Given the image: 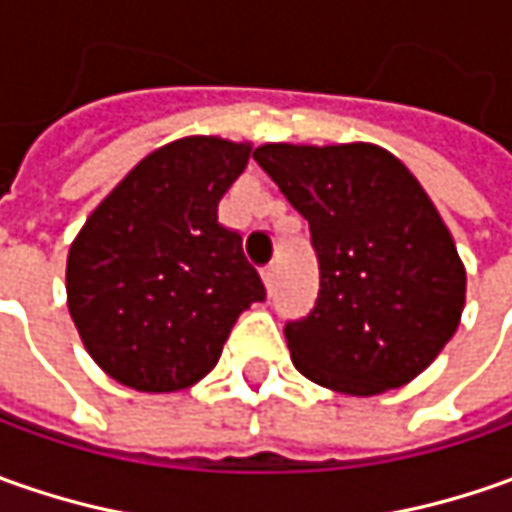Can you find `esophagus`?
<instances>
[{
	"label": "esophagus",
	"mask_w": 512,
	"mask_h": 512,
	"mask_svg": "<svg viewBox=\"0 0 512 512\" xmlns=\"http://www.w3.org/2000/svg\"><path fill=\"white\" fill-rule=\"evenodd\" d=\"M262 279H265L267 290H273V287H276V279H279V265H267L265 270H262Z\"/></svg>",
	"instance_id": "esophagus-1"
}]
</instances>
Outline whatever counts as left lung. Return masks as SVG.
<instances>
[{
    "mask_svg": "<svg viewBox=\"0 0 512 512\" xmlns=\"http://www.w3.org/2000/svg\"><path fill=\"white\" fill-rule=\"evenodd\" d=\"M253 159L310 225L319 299L285 339L296 370L347 396L413 382L462 322L467 273L419 179L379 145L270 142Z\"/></svg>",
    "mask_w": 512,
    "mask_h": 512,
    "instance_id": "obj_1",
    "label": "left lung"
}]
</instances>
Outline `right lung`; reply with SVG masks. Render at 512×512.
I'll list each match as a JSON object with an SVG mask.
<instances>
[{
  "instance_id": "1",
  "label": "right lung",
  "mask_w": 512,
  "mask_h": 512,
  "mask_svg": "<svg viewBox=\"0 0 512 512\" xmlns=\"http://www.w3.org/2000/svg\"><path fill=\"white\" fill-rule=\"evenodd\" d=\"M250 142L185 136L148 153L88 216L65 270L90 359L139 393H176L216 367L242 310L265 299L219 202Z\"/></svg>"
}]
</instances>
